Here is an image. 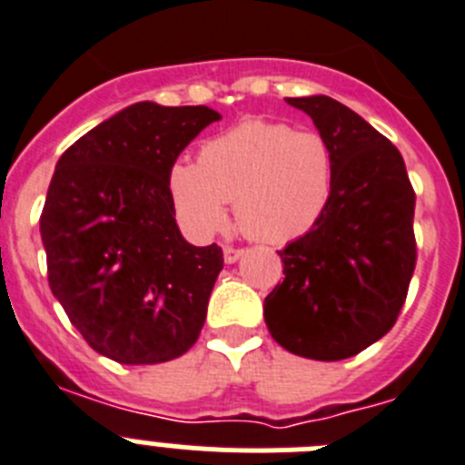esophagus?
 <instances>
[{
    "mask_svg": "<svg viewBox=\"0 0 465 465\" xmlns=\"http://www.w3.org/2000/svg\"><path fill=\"white\" fill-rule=\"evenodd\" d=\"M241 254H242L241 248H233V245H227V248H224V262L233 263L238 257H241Z\"/></svg>",
    "mask_w": 465,
    "mask_h": 465,
    "instance_id": "obj_1",
    "label": "esophagus"
}]
</instances>
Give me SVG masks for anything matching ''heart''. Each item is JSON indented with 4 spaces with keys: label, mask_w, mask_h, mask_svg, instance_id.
I'll list each match as a JSON object with an SVG mask.
<instances>
[{
    "label": "heart",
    "mask_w": 465,
    "mask_h": 465,
    "mask_svg": "<svg viewBox=\"0 0 465 465\" xmlns=\"http://www.w3.org/2000/svg\"><path fill=\"white\" fill-rule=\"evenodd\" d=\"M333 187V154L315 129L245 120L206 141L196 164L178 162L169 190L183 224L213 236L227 224L236 199L242 233L262 242H290L311 232Z\"/></svg>",
    "instance_id": "1"
}]
</instances>
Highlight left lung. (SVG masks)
<instances>
[{
	"mask_svg": "<svg viewBox=\"0 0 465 465\" xmlns=\"http://www.w3.org/2000/svg\"><path fill=\"white\" fill-rule=\"evenodd\" d=\"M333 154L331 199L280 250L284 280L263 299L278 345L317 361L354 357L396 324L415 273V190L399 148L324 94L287 97Z\"/></svg>",
	"mask_w": 465,
	"mask_h": 465,
	"instance_id": "left-lung-1",
	"label": "left lung"
}]
</instances>
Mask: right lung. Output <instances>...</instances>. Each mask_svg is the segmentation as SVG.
Here are the masks:
<instances>
[{
    "instance_id": "add662e5",
    "label": "right lung",
    "mask_w": 465,
    "mask_h": 465,
    "mask_svg": "<svg viewBox=\"0 0 465 465\" xmlns=\"http://www.w3.org/2000/svg\"><path fill=\"white\" fill-rule=\"evenodd\" d=\"M208 106L141 102L64 150L41 213L48 284L92 350L124 366L178 359L196 342L224 257L175 224L169 171Z\"/></svg>"
}]
</instances>
